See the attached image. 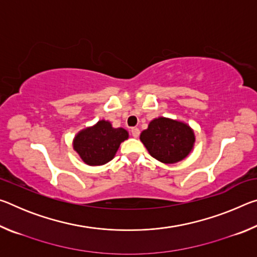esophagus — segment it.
I'll list each match as a JSON object with an SVG mask.
<instances>
[{"instance_id": "esophagus-1", "label": "esophagus", "mask_w": 257, "mask_h": 257, "mask_svg": "<svg viewBox=\"0 0 257 257\" xmlns=\"http://www.w3.org/2000/svg\"><path fill=\"white\" fill-rule=\"evenodd\" d=\"M132 135H133V137L137 138L139 136V129L138 128H133L132 129Z\"/></svg>"}]
</instances>
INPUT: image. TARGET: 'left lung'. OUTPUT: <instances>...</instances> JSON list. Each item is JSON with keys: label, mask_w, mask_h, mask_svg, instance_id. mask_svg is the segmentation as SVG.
I'll return each mask as SVG.
<instances>
[{"label": "left lung", "mask_w": 257, "mask_h": 257, "mask_svg": "<svg viewBox=\"0 0 257 257\" xmlns=\"http://www.w3.org/2000/svg\"><path fill=\"white\" fill-rule=\"evenodd\" d=\"M139 139L151 156L164 164H175L185 160L194 150L196 141L188 123L164 116L152 120Z\"/></svg>", "instance_id": "8db88e82"}]
</instances>
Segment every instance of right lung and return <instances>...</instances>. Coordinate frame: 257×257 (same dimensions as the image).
<instances>
[{
    "mask_svg": "<svg viewBox=\"0 0 257 257\" xmlns=\"http://www.w3.org/2000/svg\"><path fill=\"white\" fill-rule=\"evenodd\" d=\"M128 137L124 128H113L110 121L99 120L92 127L81 129L73 138L72 146L82 162L97 167L110 162Z\"/></svg>",
    "mask_w": 257,
    "mask_h": 257,
    "instance_id": "1",
    "label": "right lung"
}]
</instances>
